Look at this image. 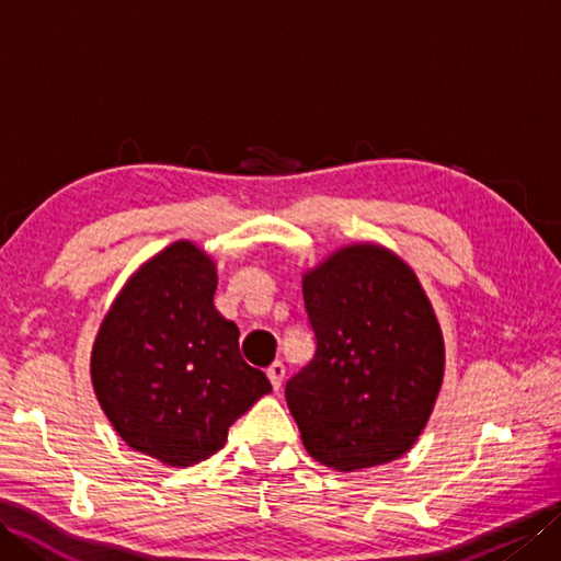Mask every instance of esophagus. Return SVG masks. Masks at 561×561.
Masks as SVG:
<instances>
[{
  "instance_id": "obj_1",
  "label": "esophagus",
  "mask_w": 561,
  "mask_h": 561,
  "mask_svg": "<svg viewBox=\"0 0 561 561\" xmlns=\"http://www.w3.org/2000/svg\"><path fill=\"white\" fill-rule=\"evenodd\" d=\"M284 374H287V368H284L282 362H274L270 368H267V378L274 390L282 388V380H284Z\"/></svg>"
}]
</instances>
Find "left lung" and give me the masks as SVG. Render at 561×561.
Here are the masks:
<instances>
[{
	"label": "left lung",
	"instance_id": "obj_1",
	"mask_svg": "<svg viewBox=\"0 0 561 561\" xmlns=\"http://www.w3.org/2000/svg\"><path fill=\"white\" fill-rule=\"evenodd\" d=\"M316 356L287 383L308 456L356 472L404 456L434 412L446 344L414 270L352 243L304 272Z\"/></svg>",
	"mask_w": 561,
	"mask_h": 561
}]
</instances>
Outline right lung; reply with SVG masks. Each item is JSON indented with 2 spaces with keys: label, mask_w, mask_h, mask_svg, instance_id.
Returning <instances> with one entry per match:
<instances>
[{
  "label": "right lung",
  "mask_w": 561,
  "mask_h": 561,
  "mask_svg": "<svg viewBox=\"0 0 561 561\" xmlns=\"http://www.w3.org/2000/svg\"><path fill=\"white\" fill-rule=\"evenodd\" d=\"M217 262L193 241L149 257L93 340L91 383L129 448L169 468L214 456L229 426L272 390L238 352V328L214 308Z\"/></svg>",
  "instance_id": "1"
}]
</instances>
